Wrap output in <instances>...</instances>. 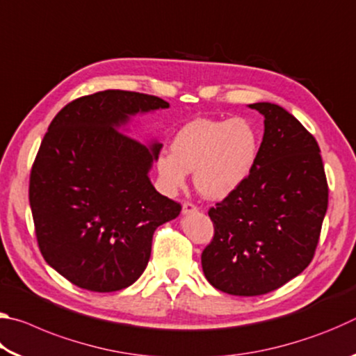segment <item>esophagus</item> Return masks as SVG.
Returning a JSON list of instances; mask_svg holds the SVG:
<instances>
[{
    "label": "esophagus",
    "mask_w": 356,
    "mask_h": 356,
    "mask_svg": "<svg viewBox=\"0 0 356 356\" xmlns=\"http://www.w3.org/2000/svg\"><path fill=\"white\" fill-rule=\"evenodd\" d=\"M197 210V207L195 206V204L193 202H190V201H186V202H184V206H182V212L186 215V213H191V212H196Z\"/></svg>",
    "instance_id": "obj_1"
}]
</instances>
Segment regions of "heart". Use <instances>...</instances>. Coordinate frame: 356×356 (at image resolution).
I'll use <instances>...</instances> for the list:
<instances>
[{
  "instance_id": "heart-1",
  "label": "heart",
  "mask_w": 356,
  "mask_h": 356,
  "mask_svg": "<svg viewBox=\"0 0 356 356\" xmlns=\"http://www.w3.org/2000/svg\"><path fill=\"white\" fill-rule=\"evenodd\" d=\"M261 138L250 120L196 119L179 130L172 152L156 156V170L170 191L182 188L195 172L196 190L209 200L227 196L250 176Z\"/></svg>"
}]
</instances>
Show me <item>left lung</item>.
<instances>
[{"mask_svg":"<svg viewBox=\"0 0 356 356\" xmlns=\"http://www.w3.org/2000/svg\"><path fill=\"white\" fill-rule=\"evenodd\" d=\"M265 118L256 165L245 182L210 207L213 238L202 251L207 281L256 297L284 286L311 264L328 207L321 149L280 105H250Z\"/></svg>","mask_w":356,"mask_h":356,"instance_id":"1","label":"left lung"}]
</instances>
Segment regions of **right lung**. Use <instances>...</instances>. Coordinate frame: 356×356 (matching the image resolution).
I'll return each mask as SVG.
<instances>
[{"label":"right lung","mask_w":356,"mask_h":356,"mask_svg":"<svg viewBox=\"0 0 356 356\" xmlns=\"http://www.w3.org/2000/svg\"><path fill=\"white\" fill-rule=\"evenodd\" d=\"M168 106L108 89L70 102L51 120L29 176V206L42 256L72 284L92 292L134 284L155 229L182 210L147 176L161 144L147 147L119 130L130 116Z\"/></svg>","instance_id":"add662e5"}]
</instances>
